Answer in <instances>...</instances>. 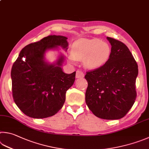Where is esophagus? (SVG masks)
Returning <instances> with one entry per match:
<instances>
[{"instance_id":"34e87169","label":"esophagus","mask_w":149,"mask_h":149,"mask_svg":"<svg viewBox=\"0 0 149 149\" xmlns=\"http://www.w3.org/2000/svg\"><path fill=\"white\" fill-rule=\"evenodd\" d=\"M84 77L83 72L81 70H77L76 72V78H82Z\"/></svg>"}]
</instances>
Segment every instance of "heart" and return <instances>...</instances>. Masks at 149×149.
Wrapping results in <instances>:
<instances>
[{
  "mask_svg": "<svg viewBox=\"0 0 149 149\" xmlns=\"http://www.w3.org/2000/svg\"><path fill=\"white\" fill-rule=\"evenodd\" d=\"M70 60L84 59L85 65L90 68H99L109 58L111 48L107 43L98 39H83L75 42L71 49Z\"/></svg>",
  "mask_w": 149,
  "mask_h": 149,
  "instance_id": "1",
  "label": "heart"
}]
</instances>
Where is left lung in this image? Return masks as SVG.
<instances>
[{
  "mask_svg": "<svg viewBox=\"0 0 149 149\" xmlns=\"http://www.w3.org/2000/svg\"><path fill=\"white\" fill-rule=\"evenodd\" d=\"M111 45L104 65L86 72V104L97 117L106 120L124 117L136 101L138 66L126 45L107 37Z\"/></svg>",
  "mask_w": 149,
  "mask_h": 149,
  "instance_id": "8db88e82",
  "label": "left lung"
}]
</instances>
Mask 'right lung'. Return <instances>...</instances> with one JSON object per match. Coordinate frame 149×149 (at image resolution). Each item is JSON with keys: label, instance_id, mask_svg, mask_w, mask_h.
<instances>
[{"label": "right lung", "instance_id": "1", "mask_svg": "<svg viewBox=\"0 0 149 149\" xmlns=\"http://www.w3.org/2000/svg\"><path fill=\"white\" fill-rule=\"evenodd\" d=\"M67 38L48 36L22 49L13 63L11 77L13 100L28 117L44 118L55 115L64 104L67 90L75 81V72L70 74L61 68L63 57L55 64L44 60L49 49H68Z\"/></svg>", "mask_w": 149, "mask_h": 149}]
</instances>
